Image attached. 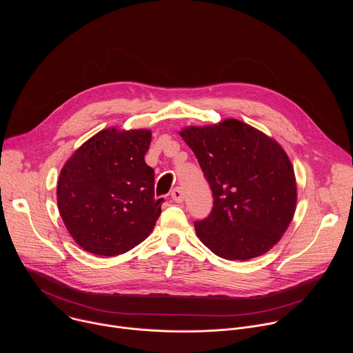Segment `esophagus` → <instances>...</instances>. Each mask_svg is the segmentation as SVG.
<instances>
[{
    "label": "esophagus",
    "instance_id": "esophagus-1",
    "mask_svg": "<svg viewBox=\"0 0 353 353\" xmlns=\"http://www.w3.org/2000/svg\"><path fill=\"white\" fill-rule=\"evenodd\" d=\"M172 198H173V201L174 203H183L184 201V195H183V191H181V188H174L173 191H172Z\"/></svg>",
    "mask_w": 353,
    "mask_h": 353
}]
</instances>
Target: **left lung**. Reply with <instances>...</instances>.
<instances>
[{
  "label": "left lung",
  "mask_w": 353,
  "mask_h": 353,
  "mask_svg": "<svg viewBox=\"0 0 353 353\" xmlns=\"http://www.w3.org/2000/svg\"><path fill=\"white\" fill-rule=\"evenodd\" d=\"M180 137L192 149L214 195L210 216L194 222L199 240L225 260L265 254L296 211V177L283 148L236 119L190 125Z\"/></svg>",
  "instance_id": "obj_1"
}]
</instances>
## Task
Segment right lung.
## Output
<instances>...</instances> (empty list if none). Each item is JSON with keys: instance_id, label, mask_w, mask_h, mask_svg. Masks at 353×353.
<instances>
[{"instance_id": "obj_1", "label": "right lung", "mask_w": 353, "mask_h": 353, "mask_svg": "<svg viewBox=\"0 0 353 353\" xmlns=\"http://www.w3.org/2000/svg\"><path fill=\"white\" fill-rule=\"evenodd\" d=\"M149 130L106 128L83 142L60 172L63 222L88 253L113 257L143 241L161 215L155 172L145 163Z\"/></svg>"}]
</instances>
